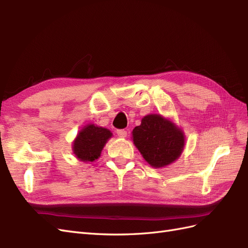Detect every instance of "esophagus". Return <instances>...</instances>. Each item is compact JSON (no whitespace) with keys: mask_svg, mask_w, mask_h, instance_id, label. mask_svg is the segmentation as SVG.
I'll list each match as a JSON object with an SVG mask.
<instances>
[{"mask_svg":"<svg viewBox=\"0 0 248 248\" xmlns=\"http://www.w3.org/2000/svg\"><path fill=\"white\" fill-rule=\"evenodd\" d=\"M117 134L120 137V138H126L127 136V131L124 130V129H118L117 130Z\"/></svg>","mask_w":248,"mask_h":248,"instance_id":"1","label":"esophagus"}]
</instances>
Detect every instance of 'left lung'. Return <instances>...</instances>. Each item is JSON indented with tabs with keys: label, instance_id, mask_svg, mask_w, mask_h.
<instances>
[{
	"label": "left lung",
	"instance_id": "obj_1",
	"mask_svg": "<svg viewBox=\"0 0 248 248\" xmlns=\"http://www.w3.org/2000/svg\"><path fill=\"white\" fill-rule=\"evenodd\" d=\"M133 142L145 160L154 168H162L175 161L184 147L181 130L159 115L142 118L132 130Z\"/></svg>",
	"mask_w": 248,
	"mask_h": 248
}]
</instances>
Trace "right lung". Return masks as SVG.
<instances>
[{
	"mask_svg": "<svg viewBox=\"0 0 248 248\" xmlns=\"http://www.w3.org/2000/svg\"><path fill=\"white\" fill-rule=\"evenodd\" d=\"M111 132L107 128L88 125L81 129L73 142V152L81 161H94L100 156Z\"/></svg>",
	"mask_w": 248,
	"mask_h": 248,
	"instance_id": "obj_1",
	"label": "right lung"
}]
</instances>
